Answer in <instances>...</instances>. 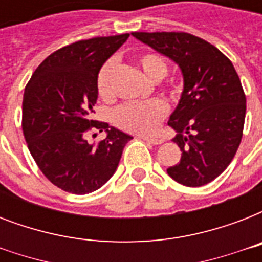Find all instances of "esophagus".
<instances>
[{
    "mask_svg": "<svg viewBox=\"0 0 262 262\" xmlns=\"http://www.w3.org/2000/svg\"><path fill=\"white\" fill-rule=\"evenodd\" d=\"M141 139L147 143L154 144V145H159V144L163 143V139H158V137H141Z\"/></svg>",
    "mask_w": 262,
    "mask_h": 262,
    "instance_id": "1",
    "label": "esophagus"
}]
</instances>
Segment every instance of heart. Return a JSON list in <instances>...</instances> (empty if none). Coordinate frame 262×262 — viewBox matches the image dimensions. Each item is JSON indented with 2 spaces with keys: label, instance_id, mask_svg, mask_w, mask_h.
I'll list each match as a JSON object with an SVG mask.
<instances>
[{
  "label": "heart",
  "instance_id": "obj_1",
  "mask_svg": "<svg viewBox=\"0 0 262 262\" xmlns=\"http://www.w3.org/2000/svg\"><path fill=\"white\" fill-rule=\"evenodd\" d=\"M136 62L141 68L144 75L151 81H160L166 77L168 71L167 61L155 51H140L136 54ZM114 62L107 61L100 67L96 75V92L103 100H111L114 98L113 90V75ZM166 90L175 95L179 92L177 84H168ZM168 113V106L163 100H151L147 103H127L118 107L113 114V122L121 130L129 132L133 135L149 136L154 135Z\"/></svg>",
  "mask_w": 262,
  "mask_h": 262
}]
</instances>
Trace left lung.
<instances>
[{
    "instance_id": "8db88e82",
    "label": "left lung",
    "mask_w": 262,
    "mask_h": 262,
    "mask_svg": "<svg viewBox=\"0 0 262 262\" xmlns=\"http://www.w3.org/2000/svg\"><path fill=\"white\" fill-rule=\"evenodd\" d=\"M132 35L182 71V96L168 119L182 156L168 175L189 187L212 182L231 163L244 135L246 96L235 68L219 49L187 32Z\"/></svg>"
}]
</instances>
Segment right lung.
Wrapping results in <instances>:
<instances>
[{"instance_id": "obj_1", "label": "right lung", "mask_w": 262, "mask_h": 262, "mask_svg": "<svg viewBox=\"0 0 262 262\" xmlns=\"http://www.w3.org/2000/svg\"><path fill=\"white\" fill-rule=\"evenodd\" d=\"M129 34L71 43L43 61L26 85L21 127L34 160L53 185L73 194L98 190L113 177L133 137L91 119L98 99L96 75ZM92 128L107 132L96 144ZM95 136V135H94Z\"/></svg>"}]
</instances>
